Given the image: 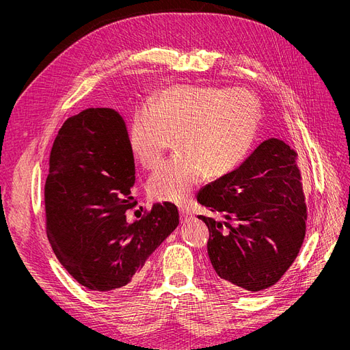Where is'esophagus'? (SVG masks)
Masks as SVG:
<instances>
[{"mask_svg":"<svg viewBox=\"0 0 350 350\" xmlns=\"http://www.w3.org/2000/svg\"><path fill=\"white\" fill-rule=\"evenodd\" d=\"M180 218H181V221H190V219L193 218V214L190 213V211H187V210H185V208H181L180 210Z\"/></svg>","mask_w":350,"mask_h":350,"instance_id":"34e87169","label":"esophagus"}]
</instances>
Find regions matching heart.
Here are the masks:
<instances>
[{"label": "heart", "instance_id": "obj_1", "mask_svg": "<svg viewBox=\"0 0 350 350\" xmlns=\"http://www.w3.org/2000/svg\"><path fill=\"white\" fill-rule=\"evenodd\" d=\"M260 122V105L245 89L172 86L153 106L135 110L129 143L144 169L159 164L176 139L178 156L163 163L147 181L150 197L183 204L204 174L219 178L247 156Z\"/></svg>", "mask_w": 350, "mask_h": 350}]
</instances>
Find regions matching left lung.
I'll return each mask as SVG.
<instances>
[{
	"label": "left lung",
	"mask_w": 350,
	"mask_h": 350,
	"mask_svg": "<svg viewBox=\"0 0 350 350\" xmlns=\"http://www.w3.org/2000/svg\"><path fill=\"white\" fill-rule=\"evenodd\" d=\"M297 159L286 143L271 137L240 167L198 191L201 206L224 217L198 215L208 227V258L224 285L267 289L295 261L306 230Z\"/></svg>",
	"instance_id": "obj_1"
}]
</instances>
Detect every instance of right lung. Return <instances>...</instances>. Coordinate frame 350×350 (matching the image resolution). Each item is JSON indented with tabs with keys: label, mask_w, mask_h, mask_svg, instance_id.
<instances>
[{
	"label": "right lung",
	"mask_w": 350,
	"mask_h": 350,
	"mask_svg": "<svg viewBox=\"0 0 350 350\" xmlns=\"http://www.w3.org/2000/svg\"><path fill=\"white\" fill-rule=\"evenodd\" d=\"M135 172L127 127L115 109L82 110L53 142L45 183L46 235L62 267L88 289L107 292L133 282L178 226L172 203L153 204L140 221H126Z\"/></svg>",
	"instance_id": "1"
}]
</instances>
